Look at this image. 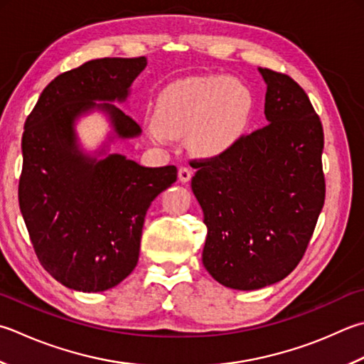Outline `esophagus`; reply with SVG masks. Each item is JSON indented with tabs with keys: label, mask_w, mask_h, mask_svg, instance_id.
Wrapping results in <instances>:
<instances>
[{
	"label": "esophagus",
	"mask_w": 364,
	"mask_h": 364,
	"mask_svg": "<svg viewBox=\"0 0 364 364\" xmlns=\"http://www.w3.org/2000/svg\"><path fill=\"white\" fill-rule=\"evenodd\" d=\"M191 176H192V170L189 167L181 166L178 168V178H180L181 183H188L191 180Z\"/></svg>",
	"instance_id": "obj_1"
}]
</instances>
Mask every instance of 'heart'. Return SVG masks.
I'll return each mask as SVG.
<instances>
[{
	"label": "heart",
	"mask_w": 364,
	"mask_h": 364,
	"mask_svg": "<svg viewBox=\"0 0 364 364\" xmlns=\"http://www.w3.org/2000/svg\"><path fill=\"white\" fill-rule=\"evenodd\" d=\"M251 105V92L230 77L188 78L162 92L148 129L158 141L189 134L192 149L216 154L238 137Z\"/></svg>",
	"instance_id": "b5f03b06"
}]
</instances>
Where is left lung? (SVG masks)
<instances>
[{
    "mask_svg": "<svg viewBox=\"0 0 364 364\" xmlns=\"http://www.w3.org/2000/svg\"><path fill=\"white\" fill-rule=\"evenodd\" d=\"M267 126L211 158L191 159L203 210V267L225 287L255 290L284 279L308 249L325 202L323 127L287 74L260 68Z\"/></svg>",
    "mask_w": 364,
    "mask_h": 364,
    "instance_id": "left-lung-1",
    "label": "left lung"
}]
</instances>
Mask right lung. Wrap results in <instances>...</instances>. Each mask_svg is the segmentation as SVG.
<instances>
[{
	"label": "right lung",
	"instance_id": "right-lung-1",
	"mask_svg": "<svg viewBox=\"0 0 364 364\" xmlns=\"http://www.w3.org/2000/svg\"><path fill=\"white\" fill-rule=\"evenodd\" d=\"M146 66L139 58L91 60L53 78L25 121L18 205L36 255L56 281L80 291L112 289L139 262L149 205L176 181V167H141L121 154L90 159L77 149L74 121L96 104L124 101ZM119 137L137 121L112 104Z\"/></svg>",
	"mask_w": 364,
	"mask_h": 364
}]
</instances>
